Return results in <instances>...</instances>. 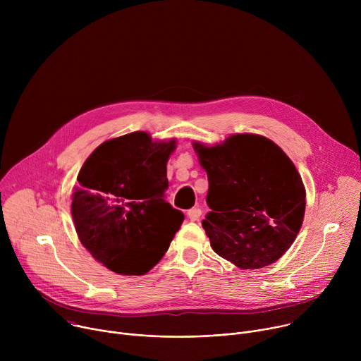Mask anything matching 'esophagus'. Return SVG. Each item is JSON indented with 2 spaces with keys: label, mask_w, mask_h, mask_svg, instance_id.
<instances>
[{
  "label": "esophagus",
  "mask_w": 361,
  "mask_h": 361,
  "mask_svg": "<svg viewBox=\"0 0 361 361\" xmlns=\"http://www.w3.org/2000/svg\"><path fill=\"white\" fill-rule=\"evenodd\" d=\"M200 216H201V210H200L198 207L190 209V210L187 212V217H188L191 221H197V220L200 219Z\"/></svg>",
  "instance_id": "34e87169"
}]
</instances>
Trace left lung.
Listing matches in <instances>:
<instances>
[{"label": "left lung", "instance_id": "left-lung-1", "mask_svg": "<svg viewBox=\"0 0 361 361\" xmlns=\"http://www.w3.org/2000/svg\"><path fill=\"white\" fill-rule=\"evenodd\" d=\"M192 147L209 178L212 212L201 224L213 250L244 270L277 262L295 240L305 210L293 161L271 140L254 134Z\"/></svg>", "mask_w": 361, "mask_h": 361}]
</instances>
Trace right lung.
<instances>
[{"label": "right lung", "mask_w": 361, "mask_h": 361, "mask_svg": "<svg viewBox=\"0 0 361 361\" xmlns=\"http://www.w3.org/2000/svg\"><path fill=\"white\" fill-rule=\"evenodd\" d=\"M176 140L137 131L97 147L78 173L71 214L82 245L120 274H145L169 250L184 214L166 201Z\"/></svg>", "instance_id": "add662e5"}]
</instances>
